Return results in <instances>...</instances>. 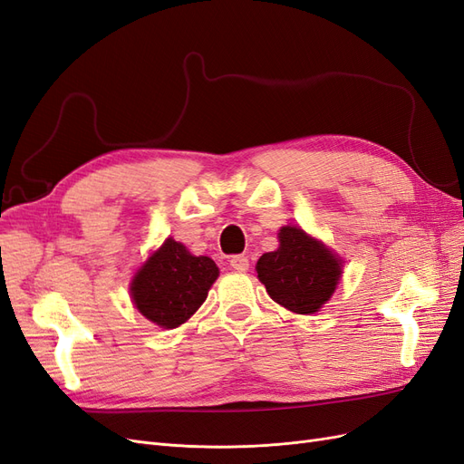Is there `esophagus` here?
<instances>
[{
  "label": "esophagus",
  "instance_id": "34e87169",
  "mask_svg": "<svg viewBox=\"0 0 464 464\" xmlns=\"http://www.w3.org/2000/svg\"><path fill=\"white\" fill-rule=\"evenodd\" d=\"M229 266L237 272H246L248 270V258L243 256V254H237V256L229 258Z\"/></svg>",
  "mask_w": 464,
  "mask_h": 464
}]
</instances>
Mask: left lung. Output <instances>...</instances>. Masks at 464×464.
Returning a JSON list of instances; mask_svg holds the SVG:
<instances>
[{"instance_id":"8db88e82","label":"left lung","mask_w":464,"mask_h":464,"mask_svg":"<svg viewBox=\"0 0 464 464\" xmlns=\"http://www.w3.org/2000/svg\"><path fill=\"white\" fill-rule=\"evenodd\" d=\"M256 272L277 304L296 314H314L334 295L341 260L301 227L287 226L279 229V248L262 254Z\"/></svg>"}]
</instances>
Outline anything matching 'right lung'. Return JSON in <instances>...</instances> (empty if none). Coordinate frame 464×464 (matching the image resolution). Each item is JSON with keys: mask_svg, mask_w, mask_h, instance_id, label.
I'll use <instances>...</instances> for the list:
<instances>
[{"mask_svg": "<svg viewBox=\"0 0 464 464\" xmlns=\"http://www.w3.org/2000/svg\"><path fill=\"white\" fill-rule=\"evenodd\" d=\"M219 270L212 258L192 256L168 238L130 283V296L142 316L166 330L185 324L208 296Z\"/></svg>", "mask_w": 464, "mask_h": 464, "instance_id": "add662e5", "label": "right lung"}]
</instances>
